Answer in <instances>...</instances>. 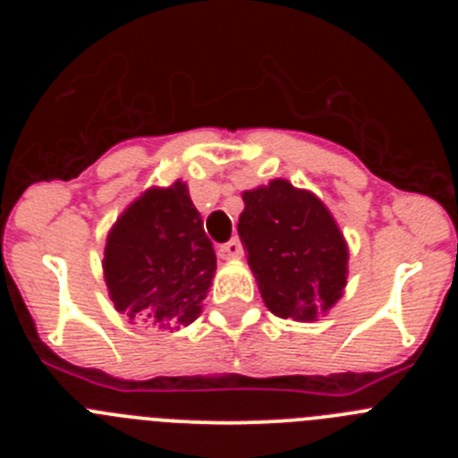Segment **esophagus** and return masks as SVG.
I'll return each instance as SVG.
<instances>
[{
  "label": "esophagus",
  "instance_id": "1",
  "mask_svg": "<svg viewBox=\"0 0 458 458\" xmlns=\"http://www.w3.org/2000/svg\"><path fill=\"white\" fill-rule=\"evenodd\" d=\"M217 254H220V259H241L242 257L241 241H238V238H232V241H229V242L220 245Z\"/></svg>",
  "mask_w": 458,
  "mask_h": 458
}]
</instances>
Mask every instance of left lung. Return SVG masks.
I'll return each mask as SVG.
<instances>
[{
    "label": "left lung",
    "instance_id": "1",
    "mask_svg": "<svg viewBox=\"0 0 458 458\" xmlns=\"http://www.w3.org/2000/svg\"><path fill=\"white\" fill-rule=\"evenodd\" d=\"M238 236L266 307L311 323L339 302L349 277V242L327 206L286 179L245 190Z\"/></svg>",
    "mask_w": 458,
    "mask_h": 458
}]
</instances>
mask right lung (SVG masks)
Wrapping results in <instances>:
<instances>
[{"instance_id":"add662e5","label":"right lung","mask_w":458,"mask_h":458,"mask_svg":"<svg viewBox=\"0 0 458 458\" xmlns=\"http://www.w3.org/2000/svg\"><path fill=\"white\" fill-rule=\"evenodd\" d=\"M103 268L109 298L131 323L174 333L199 317L217 259L183 181L128 204L107 233Z\"/></svg>"}]
</instances>
